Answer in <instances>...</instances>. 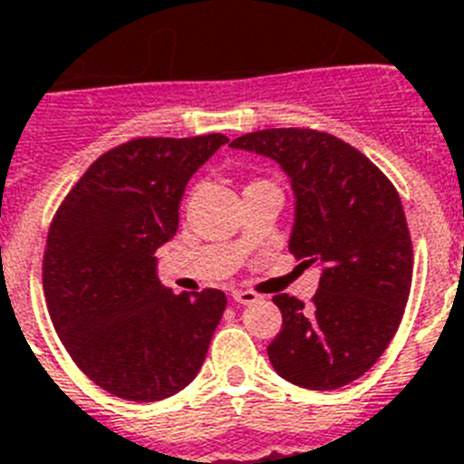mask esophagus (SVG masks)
Returning a JSON list of instances; mask_svg holds the SVG:
<instances>
[{"instance_id":"esophagus-1","label":"esophagus","mask_w":464,"mask_h":464,"mask_svg":"<svg viewBox=\"0 0 464 464\" xmlns=\"http://www.w3.org/2000/svg\"><path fill=\"white\" fill-rule=\"evenodd\" d=\"M232 299H235L237 304H256L257 299H260V295L251 293V290H235V293H232Z\"/></svg>"}]
</instances>
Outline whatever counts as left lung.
<instances>
[{"label": "left lung", "mask_w": 464, "mask_h": 464, "mask_svg": "<svg viewBox=\"0 0 464 464\" xmlns=\"http://www.w3.org/2000/svg\"><path fill=\"white\" fill-rule=\"evenodd\" d=\"M229 146L281 165L295 192L290 253L321 267L309 306L274 297L283 327L269 362L299 388L337 391L374 367L404 315L413 251L400 195L370 158L332 134L281 127Z\"/></svg>", "instance_id": "obj_1"}]
</instances>
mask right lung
<instances>
[{"label":"right lung","mask_w":464,"mask_h":464,"mask_svg":"<svg viewBox=\"0 0 464 464\" xmlns=\"http://www.w3.org/2000/svg\"><path fill=\"white\" fill-rule=\"evenodd\" d=\"M223 134L134 139L90 165L48 232L44 295L72 360L111 395L158 401L197 376L227 297L174 295L155 251L179 229L188 181Z\"/></svg>","instance_id":"right-lung-1"}]
</instances>
